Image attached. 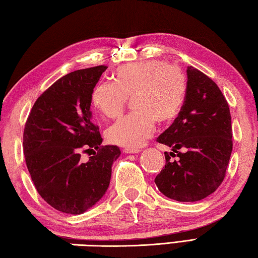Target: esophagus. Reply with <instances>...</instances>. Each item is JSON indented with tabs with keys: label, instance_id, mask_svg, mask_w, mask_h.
Here are the masks:
<instances>
[{
	"label": "esophagus",
	"instance_id": "obj_1",
	"mask_svg": "<svg viewBox=\"0 0 258 258\" xmlns=\"http://www.w3.org/2000/svg\"><path fill=\"white\" fill-rule=\"evenodd\" d=\"M140 151H141L140 149H132V148H127V149L124 150L125 154H139Z\"/></svg>",
	"mask_w": 258,
	"mask_h": 258
}]
</instances>
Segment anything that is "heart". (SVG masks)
Wrapping results in <instances>:
<instances>
[{
  "label": "heart",
  "instance_id": "obj_1",
  "mask_svg": "<svg viewBox=\"0 0 258 258\" xmlns=\"http://www.w3.org/2000/svg\"><path fill=\"white\" fill-rule=\"evenodd\" d=\"M186 94L184 74L160 60H146L117 69L113 84L99 83L91 93L92 106L107 118L123 111L132 99L134 112L109 126L106 137L113 145L138 148L154 132L156 120L168 123L180 112Z\"/></svg>",
  "mask_w": 258,
  "mask_h": 258
}]
</instances>
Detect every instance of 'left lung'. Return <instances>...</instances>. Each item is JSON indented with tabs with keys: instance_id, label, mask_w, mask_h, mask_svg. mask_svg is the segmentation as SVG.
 Listing matches in <instances>:
<instances>
[{
	"instance_id": "8db88e82",
	"label": "left lung",
	"mask_w": 258,
	"mask_h": 258,
	"mask_svg": "<svg viewBox=\"0 0 258 258\" xmlns=\"http://www.w3.org/2000/svg\"><path fill=\"white\" fill-rule=\"evenodd\" d=\"M186 77L184 103L174 123L157 139L172 152H165V168L155 178L161 194L182 203L212 195L224 180L232 152L224 95L215 82L192 66L186 68ZM175 154L179 160L172 161Z\"/></svg>"
}]
</instances>
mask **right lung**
Listing matches in <instances>:
<instances>
[{
    "mask_svg": "<svg viewBox=\"0 0 258 258\" xmlns=\"http://www.w3.org/2000/svg\"><path fill=\"white\" fill-rule=\"evenodd\" d=\"M106 66L80 69L53 83L34 103L24 131V154L35 187L45 202L80 215L101 199L110 183L117 146H101L92 121L91 93ZM97 150L87 162L82 151Z\"/></svg>",
    "mask_w": 258,
    "mask_h": 258,
    "instance_id": "right-lung-1",
    "label": "right lung"
}]
</instances>
